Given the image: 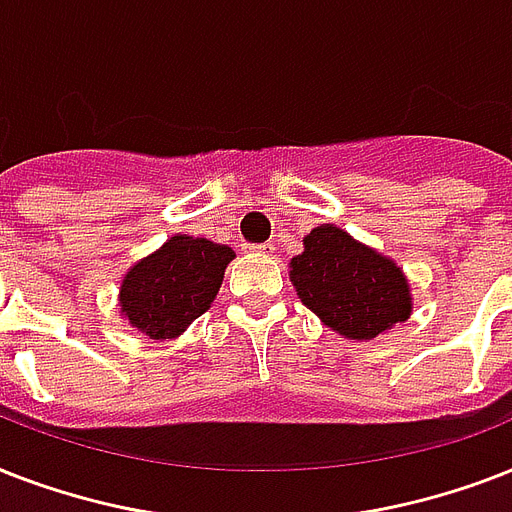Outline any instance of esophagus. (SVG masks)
<instances>
[{
  "instance_id": "esophagus-1",
  "label": "esophagus",
  "mask_w": 512,
  "mask_h": 512,
  "mask_svg": "<svg viewBox=\"0 0 512 512\" xmlns=\"http://www.w3.org/2000/svg\"><path fill=\"white\" fill-rule=\"evenodd\" d=\"M252 252H257V255H273V244H260V247H249Z\"/></svg>"
}]
</instances>
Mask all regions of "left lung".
<instances>
[{"instance_id":"8db88e82","label":"left lung","mask_w":512,"mask_h":512,"mask_svg":"<svg viewBox=\"0 0 512 512\" xmlns=\"http://www.w3.org/2000/svg\"><path fill=\"white\" fill-rule=\"evenodd\" d=\"M300 303L345 340L366 342L412 316V287L396 260L324 223L289 260Z\"/></svg>"}]
</instances>
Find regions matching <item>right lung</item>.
Returning a JSON list of instances; mask_svg holds the SVG:
<instances>
[{
	"instance_id": "right-lung-1",
	"label": "right lung",
	"mask_w": 512,
	"mask_h": 512,
	"mask_svg": "<svg viewBox=\"0 0 512 512\" xmlns=\"http://www.w3.org/2000/svg\"><path fill=\"white\" fill-rule=\"evenodd\" d=\"M236 252L199 236L175 233L127 268L119 287V316L151 340H172L215 303Z\"/></svg>"
}]
</instances>
